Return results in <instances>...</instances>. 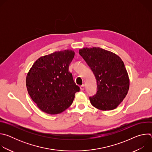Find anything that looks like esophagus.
I'll list each match as a JSON object with an SVG mask.
<instances>
[{"label": "esophagus", "instance_id": "1", "mask_svg": "<svg viewBox=\"0 0 152 152\" xmlns=\"http://www.w3.org/2000/svg\"><path fill=\"white\" fill-rule=\"evenodd\" d=\"M80 90H84V89H85V86H84V85H82L80 86Z\"/></svg>", "mask_w": 152, "mask_h": 152}]
</instances>
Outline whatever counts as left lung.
Segmentation results:
<instances>
[{
    "mask_svg": "<svg viewBox=\"0 0 152 152\" xmlns=\"http://www.w3.org/2000/svg\"><path fill=\"white\" fill-rule=\"evenodd\" d=\"M97 80V93L90 97L91 104L101 111L113 110L123 102L129 89V77L122 59L100 48L79 50Z\"/></svg>",
    "mask_w": 152,
    "mask_h": 152,
    "instance_id": "left-lung-1",
    "label": "left lung"
}]
</instances>
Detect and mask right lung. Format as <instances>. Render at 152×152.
Returning <instances> with one entry per match:
<instances>
[{
    "mask_svg": "<svg viewBox=\"0 0 152 152\" xmlns=\"http://www.w3.org/2000/svg\"><path fill=\"white\" fill-rule=\"evenodd\" d=\"M74 56L75 52L68 49L41 56L28 73V92L42 112L60 114L72 104L79 91L69 71Z\"/></svg>",
    "mask_w": 152,
    "mask_h": 152,
    "instance_id": "1",
    "label": "right lung"
}]
</instances>
